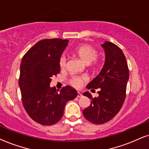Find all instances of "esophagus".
Masks as SVG:
<instances>
[{"label":"esophagus","mask_w":149,"mask_h":149,"mask_svg":"<svg viewBox=\"0 0 149 149\" xmlns=\"http://www.w3.org/2000/svg\"><path fill=\"white\" fill-rule=\"evenodd\" d=\"M77 97H82V95L80 93L78 92V95H77Z\"/></svg>","instance_id":"obj_1"}]
</instances>
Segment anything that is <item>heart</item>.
I'll list each match as a JSON object with an SVG mask.
<instances>
[{
	"mask_svg": "<svg viewBox=\"0 0 149 149\" xmlns=\"http://www.w3.org/2000/svg\"><path fill=\"white\" fill-rule=\"evenodd\" d=\"M74 53L84 62L88 65L94 61L98 56V52L96 49L88 44H82L77 47L74 50ZM67 57L63 55L59 60V66L61 69H65L67 67ZM85 80L83 77L73 76L69 80V84L74 88H78L82 86Z\"/></svg>",
	"mask_w": 149,
	"mask_h": 149,
	"instance_id": "obj_1",
	"label": "heart"
}]
</instances>
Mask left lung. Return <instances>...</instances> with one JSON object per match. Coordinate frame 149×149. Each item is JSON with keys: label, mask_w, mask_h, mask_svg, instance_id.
<instances>
[{"label": "left lung", "mask_w": 149, "mask_h": 149, "mask_svg": "<svg viewBox=\"0 0 149 149\" xmlns=\"http://www.w3.org/2000/svg\"><path fill=\"white\" fill-rule=\"evenodd\" d=\"M102 46L106 55L104 65L98 76L86 86L88 89L100 88L99 96L93 98L88 91L83 93L91 100L90 106L83 110V115L86 120L96 125L108 122L121 109L130 76L126 58L121 49L109 41Z\"/></svg>", "instance_id": "8db88e82"}]
</instances>
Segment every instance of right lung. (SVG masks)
I'll return each instance as SVG.
<instances>
[{
  "instance_id": "right-lung-1",
  "label": "right lung",
  "mask_w": 149,
  "mask_h": 149,
  "mask_svg": "<svg viewBox=\"0 0 149 149\" xmlns=\"http://www.w3.org/2000/svg\"><path fill=\"white\" fill-rule=\"evenodd\" d=\"M68 41L61 39L39 41L22 60L19 79L22 101L30 117L42 125L58 123L66 103L78 95L70 86L63 87L60 93L49 86L52 77L60 72L59 60Z\"/></svg>"
}]
</instances>
